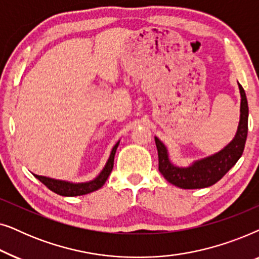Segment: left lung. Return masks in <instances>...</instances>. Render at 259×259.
<instances>
[{
  "label": "left lung",
  "mask_w": 259,
  "mask_h": 259,
  "mask_svg": "<svg viewBox=\"0 0 259 259\" xmlns=\"http://www.w3.org/2000/svg\"><path fill=\"white\" fill-rule=\"evenodd\" d=\"M239 91L242 101H240V120L238 131H237L235 139L218 153L194 162L192 166L187 168H179L169 162L166 147L158 138H154L158 150L159 172L164 176V178L168 183L177 187H180V189L186 190L203 189V187L212 186L213 184L219 182L242 157L247 137L249 106H247L245 91L240 84Z\"/></svg>",
  "instance_id": "1"
}]
</instances>
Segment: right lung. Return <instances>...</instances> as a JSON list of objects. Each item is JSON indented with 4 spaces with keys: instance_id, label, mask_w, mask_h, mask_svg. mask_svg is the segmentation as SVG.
Here are the masks:
<instances>
[{
    "instance_id": "right-lung-1",
    "label": "right lung",
    "mask_w": 259,
    "mask_h": 259,
    "mask_svg": "<svg viewBox=\"0 0 259 259\" xmlns=\"http://www.w3.org/2000/svg\"><path fill=\"white\" fill-rule=\"evenodd\" d=\"M118 145L119 143H116L115 146L113 147L107 164H106L105 168L102 169V172L98 176V178H95L90 183L72 184V183L62 182V180L46 178V177H41L36 175L34 176L36 177V178L40 180L44 185L47 186L49 190L53 191V192H55L56 194H60V196L74 197V196H82V194L91 193L93 192V191H97L100 189V187L106 183V180H107L109 173L112 172L113 165H114V155H115V151H116V147H118Z\"/></svg>"
}]
</instances>
